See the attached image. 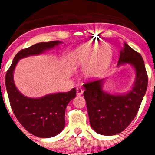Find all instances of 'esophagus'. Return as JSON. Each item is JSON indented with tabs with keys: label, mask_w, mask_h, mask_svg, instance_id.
Returning a JSON list of instances; mask_svg holds the SVG:
<instances>
[{
	"label": "esophagus",
	"mask_w": 155,
	"mask_h": 155,
	"mask_svg": "<svg viewBox=\"0 0 155 155\" xmlns=\"http://www.w3.org/2000/svg\"><path fill=\"white\" fill-rule=\"evenodd\" d=\"M82 94H83V90H82V88L78 87V88H77V95H78V96H80Z\"/></svg>",
	"instance_id": "34e87169"
}]
</instances>
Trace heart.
Wrapping results in <instances>:
<instances>
[{"mask_svg": "<svg viewBox=\"0 0 155 155\" xmlns=\"http://www.w3.org/2000/svg\"><path fill=\"white\" fill-rule=\"evenodd\" d=\"M98 42H87L77 48L74 53L75 64L84 66V74L88 78H98L104 74L111 61L109 48Z\"/></svg>", "mask_w": 155, "mask_h": 155, "instance_id": "b5f03b06", "label": "heart"}]
</instances>
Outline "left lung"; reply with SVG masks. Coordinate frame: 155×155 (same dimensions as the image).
I'll return each instance as SVG.
<instances>
[{
	"label": "left lung",
	"mask_w": 155,
	"mask_h": 155,
	"mask_svg": "<svg viewBox=\"0 0 155 155\" xmlns=\"http://www.w3.org/2000/svg\"><path fill=\"white\" fill-rule=\"evenodd\" d=\"M125 64L133 66L136 73L134 86L125 94H113L104 91L103 79L84 84L90 124L102 135L112 136L124 131L135 118L147 91L148 78L143 58L124 42L117 66Z\"/></svg>",
	"instance_id": "1"
}]
</instances>
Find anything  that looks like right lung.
Instances as JSON below:
<instances>
[{"label": "right lung", "instance_id": "obj_1", "mask_svg": "<svg viewBox=\"0 0 155 155\" xmlns=\"http://www.w3.org/2000/svg\"><path fill=\"white\" fill-rule=\"evenodd\" d=\"M61 43L62 42L60 41L39 42L23 49L15 55L5 76V85L14 114L28 132L38 137H52L63 130L65 127L66 108L76 96V89L73 88L68 92L49 94L41 98H28L16 87L14 71L19 60L39 55Z\"/></svg>", "mask_w": 155, "mask_h": 155}]
</instances>
